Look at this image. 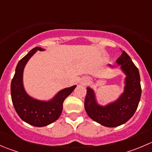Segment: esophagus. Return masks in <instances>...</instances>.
<instances>
[{
  "mask_svg": "<svg viewBox=\"0 0 152 152\" xmlns=\"http://www.w3.org/2000/svg\"><path fill=\"white\" fill-rule=\"evenodd\" d=\"M88 81H89V79H87V78L85 77L82 79V81H81V84H82V85H87V82H88Z\"/></svg>",
  "mask_w": 152,
  "mask_h": 152,
  "instance_id": "obj_1",
  "label": "esophagus"
}]
</instances>
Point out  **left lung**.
Returning a JSON list of instances; mask_svg holds the SVG:
<instances>
[{
  "label": "left lung",
  "instance_id": "1",
  "mask_svg": "<svg viewBox=\"0 0 152 152\" xmlns=\"http://www.w3.org/2000/svg\"><path fill=\"white\" fill-rule=\"evenodd\" d=\"M116 63L126 75L124 93L120 97L102 106L98 104L93 89L88 87L85 100V109L89 117L107 127L118 126L128 121L135 113L141 96L140 73L129 56L123 50ZM109 66L112 65L109 64Z\"/></svg>",
  "mask_w": 152,
  "mask_h": 152
}]
</instances>
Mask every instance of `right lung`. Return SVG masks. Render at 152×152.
<instances>
[{
	"mask_svg": "<svg viewBox=\"0 0 152 152\" xmlns=\"http://www.w3.org/2000/svg\"><path fill=\"white\" fill-rule=\"evenodd\" d=\"M37 50L44 49L36 47L20 60L11 83V96L15 111L23 121L37 127L45 126L57 120L62 111L65 99L74 90L76 85L58 92L49 101H41L31 97L26 92L23 82V70L30 58Z\"/></svg>",
	"mask_w": 152,
	"mask_h": 152,
	"instance_id": "right-lung-1",
	"label": "right lung"
}]
</instances>
